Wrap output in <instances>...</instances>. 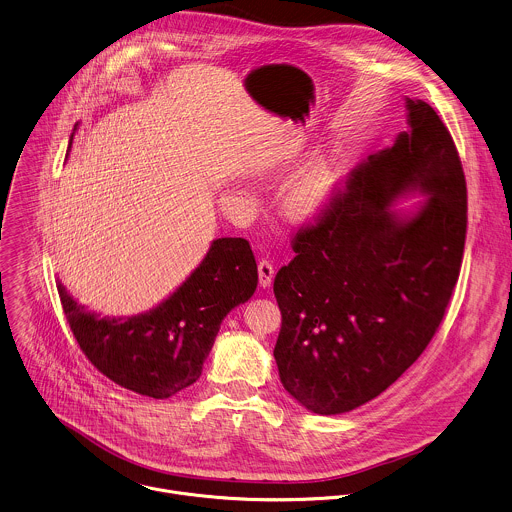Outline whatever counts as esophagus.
I'll list each match as a JSON object with an SVG mask.
<instances>
[{
    "label": "esophagus",
    "mask_w": 512,
    "mask_h": 512,
    "mask_svg": "<svg viewBox=\"0 0 512 512\" xmlns=\"http://www.w3.org/2000/svg\"><path fill=\"white\" fill-rule=\"evenodd\" d=\"M257 271H259V285L265 289V287H271L273 283V277H275V269L273 265L267 261V259H261L257 263Z\"/></svg>",
    "instance_id": "obj_1"
}]
</instances>
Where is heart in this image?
Masks as SVG:
<instances>
[{
    "label": "heart",
    "mask_w": 512,
    "mask_h": 512,
    "mask_svg": "<svg viewBox=\"0 0 512 512\" xmlns=\"http://www.w3.org/2000/svg\"><path fill=\"white\" fill-rule=\"evenodd\" d=\"M342 172V154L336 146L312 156L289 184L283 211L289 219L307 223L316 219L334 198Z\"/></svg>",
    "instance_id": "obj_1"
}]
</instances>
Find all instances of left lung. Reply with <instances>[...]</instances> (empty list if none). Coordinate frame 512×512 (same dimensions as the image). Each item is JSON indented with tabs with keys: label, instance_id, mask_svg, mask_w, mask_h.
<instances>
[{
	"label": "left lung",
	"instance_id": "8db88e82",
	"mask_svg": "<svg viewBox=\"0 0 512 512\" xmlns=\"http://www.w3.org/2000/svg\"><path fill=\"white\" fill-rule=\"evenodd\" d=\"M408 132L372 154L332 202L291 237L297 253L275 277L285 390L334 415L388 390L435 336L459 279L467 184L457 146L423 101L408 99ZM419 189L411 218L387 209Z\"/></svg>",
	"mask_w": 512,
	"mask_h": 512
}]
</instances>
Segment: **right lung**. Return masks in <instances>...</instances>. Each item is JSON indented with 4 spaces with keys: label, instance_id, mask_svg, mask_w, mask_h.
<instances>
[{
    "label": "right lung",
    "instance_id": "right-lung-1",
    "mask_svg": "<svg viewBox=\"0 0 512 512\" xmlns=\"http://www.w3.org/2000/svg\"><path fill=\"white\" fill-rule=\"evenodd\" d=\"M257 289L249 241L221 237L162 305L130 318H99L57 281L67 322L89 362L114 384L164 400L202 376L223 316Z\"/></svg>",
    "mask_w": 512,
    "mask_h": 512
}]
</instances>
